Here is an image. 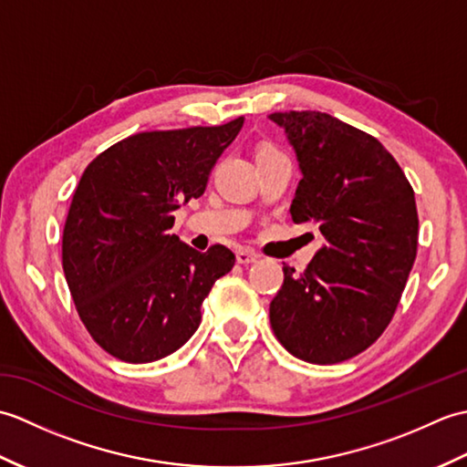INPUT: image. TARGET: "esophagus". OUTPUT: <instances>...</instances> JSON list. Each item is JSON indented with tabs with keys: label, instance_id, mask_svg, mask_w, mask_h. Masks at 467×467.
Masks as SVG:
<instances>
[{
	"label": "esophagus",
	"instance_id": "1",
	"mask_svg": "<svg viewBox=\"0 0 467 467\" xmlns=\"http://www.w3.org/2000/svg\"><path fill=\"white\" fill-rule=\"evenodd\" d=\"M236 261H239L241 265H251V263L259 261V254L249 251V249H239L236 251Z\"/></svg>",
	"mask_w": 467,
	"mask_h": 467
}]
</instances>
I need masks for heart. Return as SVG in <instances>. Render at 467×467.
<instances>
[{"instance_id": "1", "label": "heart", "mask_w": 467, "mask_h": 467, "mask_svg": "<svg viewBox=\"0 0 467 467\" xmlns=\"http://www.w3.org/2000/svg\"><path fill=\"white\" fill-rule=\"evenodd\" d=\"M266 150H269V148H266Z\"/></svg>"}]
</instances>
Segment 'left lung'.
Listing matches in <instances>:
<instances>
[{
	"instance_id": "obj_1",
	"label": "left lung",
	"mask_w": 467,
	"mask_h": 467,
	"mask_svg": "<svg viewBox=\"0 0 467 467\" xmlns=\"http://www.w3.org/2000/svg\"><path fill=\"white\" fill-rule=\"evenodd\" d=\"M303 178L291 216L327 244L269 306L276 339L296 359L331 365L379 339L418 254L413 188L377 138L323 112H275Z\"/></svg>"
}]
</instances>
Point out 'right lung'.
Listing matches in <instances>:
<instances>
[{
  "instance_id": "1",
  "label": "right lung",
  "mask_w": 467,
  "mask_h": 467,
  "mask_svg": "<svg viewBox=\"0 0 467 467\" xmlns=\"http://www.w3.org/2000/svg\"><path fill=\"white\" fill-rule=\"evenodd\" d=\"M243 122L128 136L78 182L64 226V275L88 333L116 359L150 363L181 349L201 325L214 281L233 269L226 246L198 253L171 228L181 202L202 196Z\"/></svg>"
}]
</instances>
